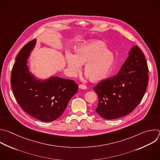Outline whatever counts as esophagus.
I'll return each mask as SVG.
<instances>
[{
	"mask_svg": "<svg viewBox=\"0 0 160 160\" xmlns=\"http://www.w3.org/2000/svg\"><path fill=\"white\" fill-rule=\"evenodd\" d=\"M78 87H79V88L83 89V90L87 89V87H86L85 85H82V84H80L79 86H78Z\"/></svg>",
	"mask_w": 160,
	"mask_h": 160,
	"instance_id": "esophagus-1",
	"label": "esophagus"
}]
</instances>
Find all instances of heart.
<instances>
[{
  "mask_svg": "<svg viewBox=\"0 0 160 160\" xmlns=\"http://www.w3.org/2000/svg\"><path fill=\"white\" fill-rule=\"evenodd\" d=\"M114 53L108 49L106 44L101 40H92L78 46L75 54L68 52L66 62L69 71L75 75L85 64L84 72L93 83L104 79L115 64Z\"/></svg>",
  "mask_w": 160,
  "mask_h": 160,
  "instance_id": "b5f03b06",
  "label": "heart"
}]
</instances>
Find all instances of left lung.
Returning <instances> with one entry per match:
<instances>
[{"mask_svg": "<svg viewBox=\"0 0 160 160\" xmlns=\"http://www.w3.org/2000/svg\"><path fill=\"white\" fill-rule=\"evenodd\" d=\"M148 72L143 52L137 45L132 46L118 75L100 81L93 88L98 98L96 112L105 119H118L131 113L143 98Z\"/></svg>", "mask_w": 160, "mask_h": 160, "instance_id": "obj_1", "label": "left lung"}]
</instances>
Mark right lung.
<instances>
[{
	"label": "right lung",
	"mask_w": 160,
	"mask_h": 160,
	"mask_svg": "<svg viewBox=\"0 0 160 160\" xmlns=\"http://www.w3.org/2000/svg\"><path fill=\"white\" fill-rule=\"evenodd\" d=\"M36 43L34 39L19 52L12 70L11 87L16 100L26 113L39 121L51 122L63 113L78 87L72 80L51 77L41 80L31 74L27 63Z\"/></svg>",
	"instance_id": "obj_1"
}]
</instances>
